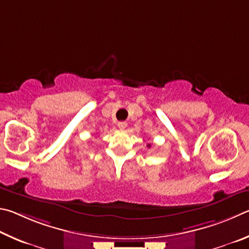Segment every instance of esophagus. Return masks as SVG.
<instances>
[{
  "label": "esophagus",
  "mask_w": 249,
  "mask_h": 249,
  "mask_svg": "<svg viewBox=\"0 0 249 249\" xmlns=\"http://www.w3.org/2000/svg\"><path fill=\"white\" fill-rule=\"evenodd\" d=\"M127 122H124V121H120V122H118V128H119L120 130H124L125 128H127Z\"/></svg>",
  "instance_id": "34e87169"
}]
</instances>
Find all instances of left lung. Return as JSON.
<instances>
[{
	"mask_svg": "<svg viewBox=\"0 0 249 249\" xmlns=\"http://www.w3.org/2000/svg\"><path fill=\"white\" fill-rule=\"evenodd\" d=\"M147 147H151V144H147Z\"/></svg>",
	"mask_w": 249,
	"mask_h": 249,
	"instance_id": "obj_1",
	"label": "left lung"
}]
</instances>
